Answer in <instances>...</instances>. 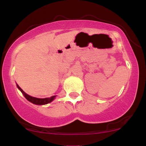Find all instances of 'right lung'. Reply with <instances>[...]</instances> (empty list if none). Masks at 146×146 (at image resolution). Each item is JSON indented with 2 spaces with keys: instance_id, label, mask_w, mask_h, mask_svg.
<instances>
[{
  "instance_id": "1",
  "label": "right lung",
  "mask_w": 146,
  "mask_h": 146,
  "mask_svg": "<svg viewBox=\"0 0 146 146\" xmlns=\"http://www.w3.org/2000/svg\"><path fill=\"white\" fill-rule=\"evenodd\" d=\"M17 87L19 88V90H21L24 96L25 97V98L29 101L31 103L34 104H37V105H44V104H46L50 103L54 100L55 98H56V95L54 96H52L51 98H43V99H40V98H33V97L30 96V95L26 94L24 91H23V89L20 87L18 85H17Z\"/></svg>"
}]
</instances>
